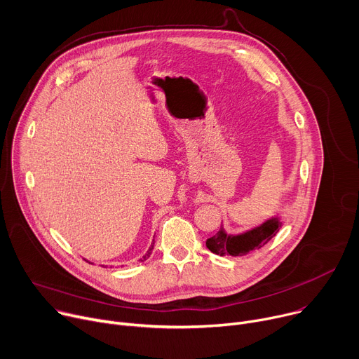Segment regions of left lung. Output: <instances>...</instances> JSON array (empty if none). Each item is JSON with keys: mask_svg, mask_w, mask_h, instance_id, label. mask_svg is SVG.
Here are the masks:
<instances>
[{"mask_svg": "<svg viewBox=\"0 0 359 359\" xmlns=\"http://www.w3.org/2000/svg\"><path fill=\"white\" fill-rule=\"evenodd\" d=\"M283 227L280 213L267 219L262 224L255 226L238 234H227L224 227L210 238L206 240V247L217 255H244L255 248H260L270 241Z\"/></svg>", "mask_w": 359, "mask_h": 359, "instance_id": "8db88e82", "label": "left lung"}]
</instances>
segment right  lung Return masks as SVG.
I'll return each mask as SVG.
<instances>
[{"label": "right lung", "mask_w": 359, "mask_h": 359, "mask_svg": "<svg viewBox=\"0 0 359 359\" xmlns=\"http://www.w3.org/2000/svg\"><path fill=\"white\" fill-rule=\"evenodd\" d=\"M153 244H155V241H153L151 244H150V247H149V250L146 251V254L143 255V257L139 260V262H144V260H147L149 257H150V254H151V250H153Z\"/></svg>", "instance_id": "add662e5"}]
</instances>
